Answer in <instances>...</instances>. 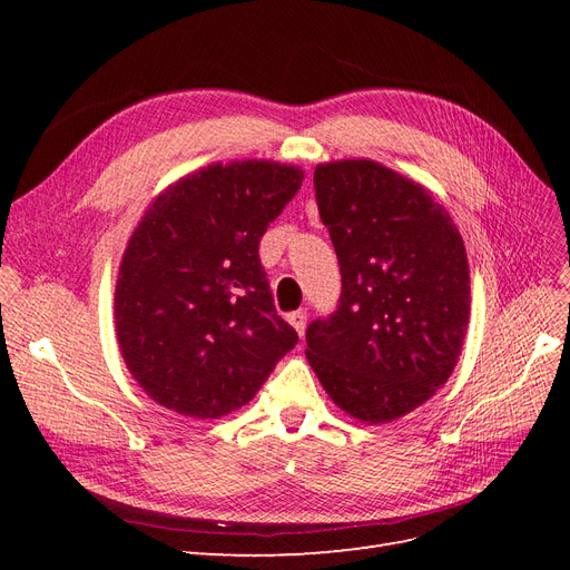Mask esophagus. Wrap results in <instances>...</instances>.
Returning <instances> with one entry per match:
<instances>
[{
  "instance_id": "obj_1",
  "label": "esophagus",
  "mask_w": 570,
  "mask_h": 570,
  "mask_svg": "<svg viewBox=\"0 0 570 570\" xmlns=\"http://www.w3.org/2000/svg\"><path fill=\"white\" fill-rule=\"evenodd\" d=\"M287 321H289L292 327H295L297 335L302 337L304 331H306V312H302V308H299V312H292V314H287Z\"/></svg>"
}]
</instances>
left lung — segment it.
I'll return each mask as SVG.
<instances>
[{"instance_id": "1", "label": "left lung", "mask_w": 570, "mask_h": 570, "mask_svg": "<svg viewBox=\"0 0 570 570\" xmlns=\"http://www.w3.org/2000/svg\"><path fill=\"white\" fill-rule=\"evenodd\" d=\"M314 187L342 295L331 318L308 323L306 358L344 413L402 419L459 361L471 314L463 239L423 185L383 164H318Z\"/></svg>"}]
</instances>
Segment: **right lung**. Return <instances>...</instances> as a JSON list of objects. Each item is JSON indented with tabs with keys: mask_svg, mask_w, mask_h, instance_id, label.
<instances>
[{
	"mask_svg": "<svg viewBox=\"0 0 570 570\" xmlns=\"http://www.w3.org/2000/svg\"><path fill=\"white\" fill-rule=\"evenodd\" d=\"M302 180V168L278 161L212 164L168 185L137 223L118 268L116 337L157 404L226 416L297 344L258 243Z\"/></svg>",
	"mask_w": 570,
	"mask_h": 570,
	"instance_id": "right-lung-1",
	"label": "right lung"
}]
</instances>
